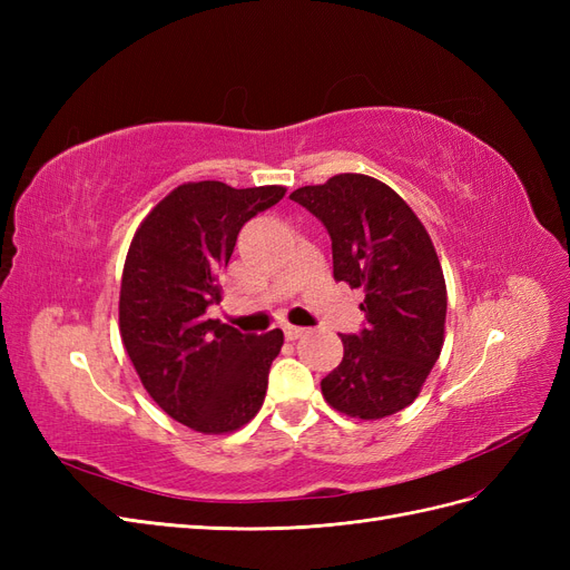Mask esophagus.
Here are the masks:
<instances>
[{
    "mask_svg": "<svg viewBox=\"0 0 570 570\" xmlns=\"http://www.w3.org/2000/svg\"><path fill=\"white\" fill-rule=\"evenodd\" d=\"M283 331L287 340H299L302 335H306V327H299V325H285Z\"/></svg>",
    "mask_w": 570,
    "mask_h": 570,
    "instance_id": "34e87169",
    "label": "esophagus"
}]
</instances>
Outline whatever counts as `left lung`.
I'll list each match as a JSON object with an SVG mask.
<instances>
[{"label": "left lung", "mask_w": 570, "mask_h": 570, "mask_svg": "<svg viewBox=\"0 0 570 570\" xmlns=\"http://www.w3.org/2000/svg\"><path fill=\"white\" fill-rule=\"evenodd\" d=\"M331 235L333 275L366 292V325L342 335L340 366L321 381L325 402L352 419L392 416L416 400L442 352L446 287L430 235L385 183L340 174L289 195Z\"/></svg>", "instance_id": "1"}]
</instances>
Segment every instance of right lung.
Wrapping results in <instances>:
<instances>
[{
    "label": "right lung",
    "instance_id": "right-lung-1",
    "mask_svg": "<svg viewBox=\"0 0 570 570\" xmlns=\"http://www.w3.org/2000/svg\"><path fill=\"white\" fill-rule=\"evenodd\" d=\"M283 195L281 185L185 183L154 206L130 243L118 302L124 347L151 400L197 433H233L264 404L283 331L239 333L206 308L220 302L218 275L239 230Z\"/></svg>",
    "mask_w": 570,
    "mask_h": 570
}]
</instances>
